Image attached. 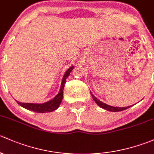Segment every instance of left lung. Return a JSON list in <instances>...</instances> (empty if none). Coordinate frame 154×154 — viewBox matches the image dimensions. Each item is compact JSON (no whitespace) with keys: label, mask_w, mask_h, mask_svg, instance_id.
Here are the masks:
<instances>
[{"label":"left lung","mask_w":154,"mask_h":154,"mask_svg":"<svg viewBox=\"0 0 154 154\" xmlns=\"http://www.w3.org/2000/svg\"><path fill=\"white\" fill-rule=\"evenodd\" d=\"M92 97H93V100L96 101V104L99 106V107H101V108L104 109V110H109V111H112V112H119V111H122V110H126V109L129 108L131 107V106H128V107H112V106L108 105V104H104V102H101V101H99L96 96H93V94H92Z\"/></svg>","instance_id":"left-lung-1"}]
</instances>
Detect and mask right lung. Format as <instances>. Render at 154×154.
I'll return each mask as SVG.
<instances>
[{"label": "right lung", "instance_id": "right-lung-1", "mask_svg": "<svg viewBox=\"0 0 154 154\" xmlns=\"http://www.w3.org/2000/svg\"><path fill=\"white\" fill-rule=\"evenodd\" d=\"M74 66H72L71 67H69L67 70L66 71L65 74L63 76L62 82H61V89H60V91L56 96H55V98H53L52 100L47 101L45 103H43V104H34V103H22L20 101H17V103L20 106L23 107V108H26L29 110H32V111H34L36 112H50L52 111H54L56 109H58V107H59L60 104H61V101L63 99V94H64V85L66 83V79H67V77L69 76V73H70L71 71L73 69Z\"/></svg>", "mask_w": 154, "mask_h": 154}]
</instances>
